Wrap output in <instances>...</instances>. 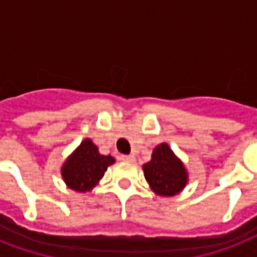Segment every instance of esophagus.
<instances>
[{"label":"esophagus","instance_id":"34e87169","mask_svg":"<svg viewBox=\"0 0 257 257\" xmlns=\"http://www.w3.org/2000/svg\"><path fill=\"white\" fill-rule=\"evenodd\" d=\"M121 160L126 161V163H133V161H135V156H133V155H129V156H122L121 157Z\"/></svg>","mask_w":257,"mask_h":257}]
</instances>
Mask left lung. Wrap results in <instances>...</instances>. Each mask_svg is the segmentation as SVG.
I'll use <instances>...</instances> for the list:
<instances>
[{
  "instance_id": "8db88e82",
  "label": "left lung",
  "mask_w": 257,
  "mask_h": 257,
  "mask_svg": "<svg viewBox=\"0 0 257 257\" xmlns=\"http://www.w3.org/2000/svg\"><path fill=\"white\" fill-rule=\"evenodd\" d=\"M149 188L157 196L171 197L179 195L188 184V171L167 143L153 149L151 161L143 165Z\"/></svg>"
}]
</instances>
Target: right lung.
Wrapping results in <instances>:
<instances>
[{
	"instance_id": "right-lung-1",
	"label": "right lung",
	"mask_w": 257,
	"mask_h": 257,
	"mask_svg": "<svg viewBox=\"0 0 257 257\" xmlns=\"http://www.w3.org/2000/svg\"><path fill=\"white\" fill-rule=\"evenodd\" d=\"M114 163L110 155H101L98 147L90 139H85L62 164V180L69 189L86 193L100 183L109 165Z\"/></svg>"
}]
</instances>
